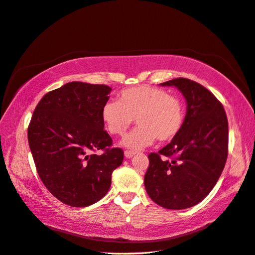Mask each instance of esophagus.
<instances>
[{
  "label": "esophagus",
  "instance_id": "esophagus-1",
  "mask_svg": "<svg viewBox=\"0 0 255 255\" xmlns=\"http://www.w3.org/2000/svg\"><path fill=\"white\" fill-rule=\"evenodd\" d=\"M134 154H135V153H133V152H131V151H125L126 158H131V157H133Z\"/></svg>",
  "mask_w": 255,
  "mask_h": 255
}]
</instances>
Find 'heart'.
<instances>
[{
	"instance_id": "heart-1",
	"label": "heart",
	"mask_w": 255,
	"mask_h": 255,
	"mask_svg": "<svg viewBox=\"0 0 255 255\" xmlns=\"http://www.w3.org/2000/svg\"><path fill=\"white\" fill-rule=\"evenodd\" d=\"M119 102L109 101L101 109V119L108 131L122 135L131 126L133 119L138 124L124 138L122 144L132 151L159 142L172 141L184 124V108L180 98L166 90L140 85L121 90Z\"/></svg>"
}]
</instances>
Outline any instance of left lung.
I'll return each instance as SVG.
<instances>
[{"mask_svg":"<svg viewBox=\"0 0 255 255\" xmlns=\"http://www.w3.org/2000/svg\"><path fill=\"white\" fill-rule=\"evenodd\" d=\"M160 85L181 91L186 115L180 133L158 153L148 154L144 185L156 204L181 210L199 204L217 184L227 159L228 122L222 103L202 85L184 77Z\"/></svg>","mask_w":255,"mask_h":255,"instance_id":"left-lung-1","label":"left lung"}]
</instances>
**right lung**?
Returning a JSON list of instances; mask_svg holds the SVG:
<instances>
[{"mask_svg": "<svg viewBox=\"0 0 255 255\" xmlns=\"http://www.w3.org/2000/svg\"><path fill=\"white\" fill-rule=\"evenodd\" d=\"M112 90L107 85L71 82L37 103L28 141L38 175L57 199L71 207L99 201L111 187L124 152L112 146L101 109ZM101 149V154H95Z\"/></svg>", "mask_w": 255, "mask_h": 255, "instance_id": "obj_1", "label": "right lung"}]
</instances>
